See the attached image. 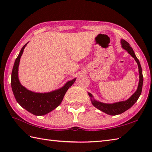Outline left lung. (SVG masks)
Returning a JSON list of instances; mask_svg holds the SVG:
<instances>
[{
  "instance_id": "left-lung-1",
  "label": "left lung",
  "mask_w": 152,
  "mask_h": 152,
  "mask_svg": "<svg viewBox=\"0 0 152 152\" xmlns=\"http://www.w3.org/2000/svg\"><path fill=\"white\" fill-rule=\"evenodd\" d=\"M121 44L123 49L127 51L128 53H129L131 56L134 58L138 64V72H139V82H138V86L137 91H135L127 100L114 103H104L98 101L93 98V96L92 95L91 93H88L89 97L91 99L92 104L94 106L95 108L100 110L101 111L111 115L121 114L126 110H127L128 109H129L131 106L137 101V100L141 95L142 89L143 75L142 70L139 60L137 59V57L135 56V53L134 52L133 48L131 47L130 44H129L127 42H126L124 39H121Z\"/></svg>"
}]
</instances>
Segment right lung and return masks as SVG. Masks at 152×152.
Returning a JSON list of instances; mask_svg holds the SVG:
<instances>
[{"mask_svg":"<svg viewBox=\"0 0 152 152\" xmlns=\"http://www.w3.org/2000/svg\"><path fill=\"white\" fill-rule=\"evenodd\" d=\"M25 44L16 58L11 76V86L16 101L21 107L35 115H44L53 110L62 102L67 90L76 81V78L67 82L61 88L48 93H36L23 86L18 78L19 64Z\"/></svg>","mask_w":152,"mask_h":152,"instance_id":"obj_1","label":"right lung"}]
</instances>
